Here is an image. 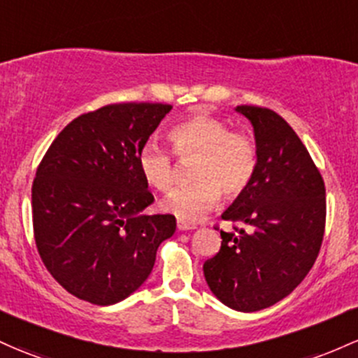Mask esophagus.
I'll return each instance as SVG.
<instances>
[{
  "mask_svg": "<svg viewBox=\"0 0 358 358\" xmlns=\"http://www.w3.org/2000/svg\"><path fill=\"white\" fill-rule=\"evenodd\" d=\"M176 226H178V229L180 231H188V229H195V224L194 222H188V221H182V219H180L178 221V224H176Z\"/></svg>",
  "mask_w": 358,
  "mask_h": 358,
  "instance_id": "esophagus-1",
  "label": "esophagus"
}]
</instances>
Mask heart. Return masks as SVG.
I'll return each mask as SVG.
<instances>
[{
  "instance_id": "heart-1",
  "label": "heart",
  "mask_w": 358,
  "mask_h": 358,
  "mask_svg": "<svg viewBox=\"0 0 358 358\" xmlns=\"http://www.w3.org/2000/svg\"><path fill=\"white\" fill-rule=\"evenodd\" d=\"M168 139L175 156L182 161L194 159V183L173 190L163 202V209L180 219L200 217L224 199H236L250 187L258 166V146L245 132H233L226 122L210 113H194L171 129ZM137 164L149 187L168 192L176 180L175 159L159 144L141 148Z\"/></svg>"
}]
</instances>
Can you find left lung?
I'll list each match as a JSON object with an SVG mask.
<instances>
[{"mask_svg": "<svg viewBox=\"0 0 358 358\" xmlns=\"http://www.w3.org/2000/svg\"><path fill=\"white\" fill-rule=\"evenodd\" d=\"M236 110L253 124L258 166L222 214L234 231L221 229V250L203 263V275L219 301L253 313L287 297L311 270L323 243L326 188L299 136L277 112Z\"/></svg>", "mask_w": 358, "mask_h": 358, "instance_id": "8db88e82", "label": "left lung"}]
</instances>
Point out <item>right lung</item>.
<instances>
[{"mask_svg": "<svg viewBox=\"0 0 358 358\" xmlns=\"http://www.w3.org/2000/svg\"><path fill=\"white\" fill-rule=\"evenodd\" d=\"M173 107L112 103L69 122L38 164L32 185L34 238L45 268L69 294L115 304L144 284L171 238V214L151 206L137 155Z\"/></svg>", "mask_w": 358, "mask_h": 358, "instance_id": "add662e5", "label": "right lung"}]
</instances>
